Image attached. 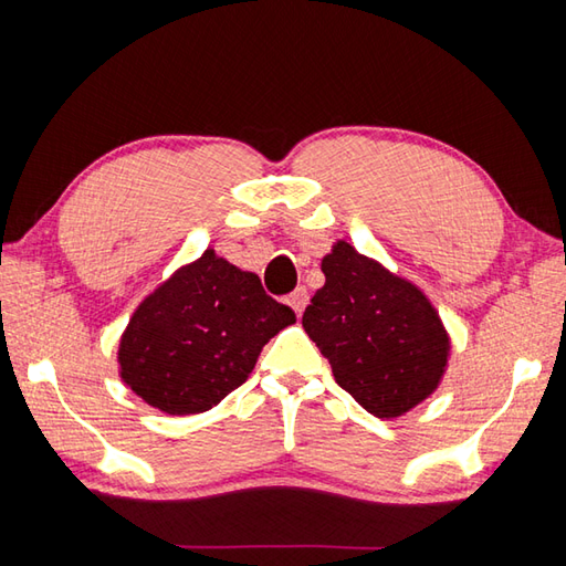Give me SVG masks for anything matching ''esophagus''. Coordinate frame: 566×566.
Here are the masks:
<instances>
[{
  "label": "esophagus",
  "mask_w": 566,
  "mask_h": 566,
  "mask_svg": "<svg viewBox=\"0 0 566 566\" xmlns=\"http://www.w3.org/2000/svg\"><path fill=\"white\" fill-rule=\"evenodd\" d=\"M286 304H290V306L294 308L296 316H302L306 304H308V292L304 290V286H298V290H294V292L290 294V298H286Z\"/></svg>",
  "instance_id": "obj_1"
}]
</instances>
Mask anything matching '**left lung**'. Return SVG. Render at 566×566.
I'll return each instance as SVG.
<instances>
[{"mask_svg":"<svg viewBox=\"0 0 566 566\" xmlns=\"http://www.w3.org/2000/svg\"><path fill=\"white\" fill-rule=\"evenodd\" d=\"M326 284L304 311V331L333 377L377 418H399L438 389L450 335L413 282L338 240L321 262Z\"/></svg>","mask_w":566,"mask_h":566,"instance_id":"8db88e82","label":"left lung"}]
</instances>
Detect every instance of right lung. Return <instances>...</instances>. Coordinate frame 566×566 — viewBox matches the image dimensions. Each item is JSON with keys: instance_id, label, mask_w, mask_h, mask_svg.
I'll use <instances>...</instances> for the list:
<instances>
[{"instance_id": "1", "label": "right lung", "mask_w": 566, "mask_h": 566, "mask_svg": "<svg viewBox=\"0 0 566 566\" xmlns=\"http://www.w3.org/2000/svg\"><path fill=\"white\" fill-rule=\"evenodd\" d=\"M296 323L260 276L209 248L143 298L118 343V375L170 416L203 413L240 387L262 347Z\"/></svg>"}]
</instances>
